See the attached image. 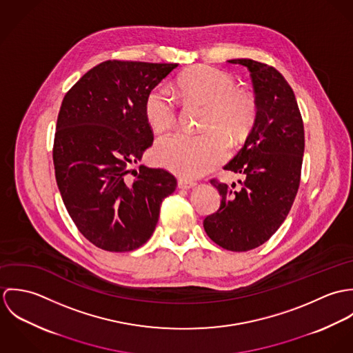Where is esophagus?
<instances>
[{"label": "esophagus", "mask_w": 353, "mask_h": 353, "mask_svg": "<svg viewBox=\"0 0 353 353\" xmlns=\"http://www.w3.org/2000/svg\"><path fill=\"white\" fill-rule=\"evenodd\" d=\"M196 185H197L196 182H192V181H188V179H178V188L183 189V190L193 189Z\"/></svg>", "instance_id": "esophagus-1"}]
</instances>
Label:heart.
I'll return each mask as SVG.
<instances>
[{
    "mask_svg": "<svg viewBox=\"0 0 353 353\" xmlns=\"http://www.w3.org/2000/svg\"><path fill=\"white\" fill-rule=\"evenodd\" d=\"M176 90L189 101L206 104L201 121L203 132L165 136L156 143L153 156L159 164L183 178H199L228 156L224 134L238 141L250 133L258 103L252 91L236 87L231 73L208 65L185 70L176 80ZM144 117L154 133L171 129L178 121L174 92L163 84L153 87L144 101Z\"/></svg>",
    "mask_w": 353,
    "mask_h": 353,
    "instance_id": "b5f03b06",
    "label": "heart"
}]
</instances>
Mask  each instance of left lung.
Segmentation results:
<instances>
[{"instance_id":"left-lung-1","label":"left lung","mask_w":353,"mask_h":353,"mask_svg":"<svg viewBox=\"0 0 353 353\" xmlns=\"http://www.w3.org/2000/svg\"><path fill=\"white\" fill-rule=\"evenodd\" d=\"M250 70L258 115L245 145L224 167L245 175L228 188L212 179L220 208L205 217L206 235L220 248L249 252L270 239L287 219L302 174L304 126L295 94L283 74L249 58L230 59Z\"/></svg>"}]
</instances>
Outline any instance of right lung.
I'll use <instances>...</instances> for the list:
<instances>
[{"label":"right lung","mask_w":353,"mask_h":353,"mask_svg":"<svg viewBox=\"0 0 353 353\" xmlns=\"http://www.w3.org/2000/svg\"><path fill=\"white\" fill-rule=\"evenodd\" d=\"M176 66L104 61L62 101L52 147L57 185L77 230L101 250L143 246L154 231L161 202L176 188L167 170L132 168L153 143L145 97Z\"/></svg>","instance_id":"right-lung-1"}]
</instances>
